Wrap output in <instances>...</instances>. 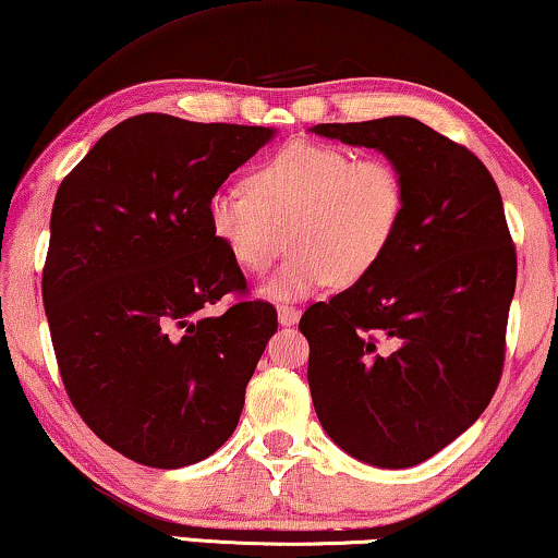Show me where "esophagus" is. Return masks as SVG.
<instances>
[{
    "instance_id": "1",
    "label": "esophagus",
    "mask_w": 558,
    "mask_h": 558,
    "mask_svg": "<svg viewBox=\"0 0 558 558\" xmlns=\"http://www.w3.org/2000/svg\"><path fill=\"white\" fill-rule=\"evenodd\" d=\"M301 320V311L293 305H280L278 307V323L280 326H295V323Z\"/></svg>"
}]
</instances>
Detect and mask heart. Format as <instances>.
Instances as JSON below:
<instances>
[{
    "instance_id": "b5f03b06",
    "label": "heart",
    "mask_w": 558,
    "mask_h": 558,
    "mask_svg": "<svg viewBox=\"0 0 558 558\" xmlns=\"http://www.w3.org/2000/svg\"><path fill=\"white\" fill-rule=\"evenodd\" d=\"M405 203L403 174L386 157L355 160L343 147L290 143L257 165L247 190H215L207 222L247 272L270 268L288 230L293 253L260 282V295L301 301L328 282L371 276L401 232Z\"/></svg>"
}]
</instances>
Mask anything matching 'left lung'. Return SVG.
Returning <instances> with one entry per match:
<instances>
[{"instance_id": "1", "label": "left lung", "mask_w": 558, "mask_h": 558, "mask_svg": "<svg viewBox=\"0 0 558 558\" xmlns=\"http://www.w3.org/2000/svg\"><path fill=\"white\" fill-rule=\"evenodd\" d=\"M311 132L384 153L405 180L401 232L376 270L301 318L326 434L363 463L409 469L486 411L504 368L517 251L486 165L413 118Z\"/></svg>"}]
</instances>
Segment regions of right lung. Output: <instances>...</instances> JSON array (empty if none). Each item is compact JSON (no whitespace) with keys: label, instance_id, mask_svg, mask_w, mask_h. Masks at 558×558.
<instances>
[{"label":"right lung","instance_id":"obj_1","mask_svg":"<svg viewBox=\"0 0 558 558\" xmlns=\"http://www.w3.org/2000/svg\"><path fill=\"white\" fill-rule=\"evenodd\" d=\"M276 132L137 114L57 190L41 272L54 355L82 421L132 461L182 469L238 426L278 315L260 301L207 313L245 288L207 199Z\"/></svg>","mask_w":558,"mask_h":558}]
</instances>
